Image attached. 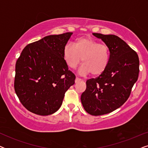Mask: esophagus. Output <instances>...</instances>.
I'll return each instance as SVG.
<instances>
[{"label":"esophagus","mask_w":148,"mask_h":148,"mask_svg":"<svg viewBox=\"0 0 148 148\" xmlns=\"http://www.w3.org/2000/svg\"><path fill=\"white\" fill-rule=\"evenodd\" d=\"M81 80H82V79H81L78 78V77H76V78H75V83H77V82H79V81H81Z\"/></svg>","instance_id":"34e87169"}]
</instances>
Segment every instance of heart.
<instances>
[{
	"mask_svg": "<svg viewBox=\"0 0 148 148\" xmlns=\"http://www.w3.org/2000/svg\"><path fill=\"white\" fill-rule=\"evenodd\" d=\"M63 57L67 66L73 69L82 60L84 64L79 69L82 75L92 73L93 75H98L108 67L110 51L106 44H100L92 38L82 37L75 42L74 47L70 44L64 46Z\"/></svg>",
	"mask_w": 148,
	"mask_h": 148,
	"instance_id": "heart-1",
	"label": "heart"
}]
</instances>
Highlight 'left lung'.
<instances>
[{"instance_id": "left-lung-1", "label": "left lung", "mask_w": 148, "mask_h": 148, "mask_svg": "<svg viewBox=\"0 0 148 148\" xmlns=\"http://www.w3.org/2000/svg\"><path fill=\"white\" fill-rule=\"evenodd\" d=\"M93 35L108 46L110 60L104 73L87 81L81 101L87 112L99 116L112 112L127 100L138 79L139 60L136 52L118 36Z\"/></svg>"}]
</instances>
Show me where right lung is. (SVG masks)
<instances>
[{"label":"right lung","instance_id":"1","mask_svg":"<svg viewBox=\"0 0 148 148\" xmlns=\"http://www.w3.org/2000/svg\"><path fill=\"white\" fill-rule=\"evenodd\" d=\"M73 34L50 35L24 48L15 65L14 88L20 102L34 114L47 116L62 105L66 91L75 84L63 49Z\"/></svg>","mask_w":148,"mask_h":148}]
</instances>
